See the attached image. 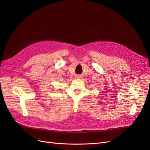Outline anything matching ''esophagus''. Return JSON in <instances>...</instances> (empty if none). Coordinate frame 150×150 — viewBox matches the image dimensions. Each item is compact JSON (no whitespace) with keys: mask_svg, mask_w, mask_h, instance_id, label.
Segmentation results:
<instances>
[{"mask_svg":"<svg viewBox=\"0 0 150 150\" xmlns=\"http://www.w3.org/2000/svg\"><path fill=\"white\" fill-rule=\"evenodd\" d=\"M76 78H80V76H76Z\"/></svg>","mask_w":150,"mask_h":150,"instance_id":"1","label":"esophagus"}]
</instances>
